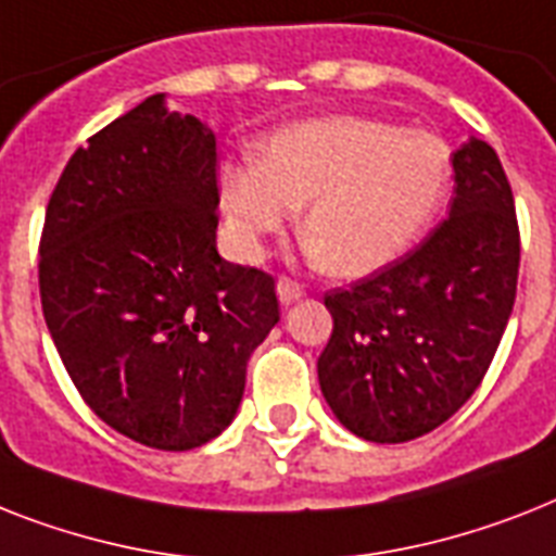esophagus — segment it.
<instances>
[{"mask_svg":"<svg viewBox=\"0 0 556 556\" xmlns=\"http://www.w3.org/2000/svg\"><path fill=\"white\" fill-rule=\"evenodd\" d=\"M277 296L282 305H291V302H296L302 296V286L291 277H279L277 279Z\"/></svg>","mask_w":556,"mask_h":556,"instance_id":"1","label":"esophagus"}]
</instances>
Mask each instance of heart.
<instances>
[{"label":"heart","mask_w":556,"mask_h":556,"mask_svg":"<svg viewBox=\"0 0 556 556\" xmlns=\"http://www.w3.org/2000/svg\"><path fill=\"white\" fill-rule=\"evenodd\" d=\"M451 179V153L428 130L368 116L288 125L256 148V165L219 174L233 251L254 260L302 208V237L337 277L396 263L426 233Z\"/></svg>","instance_id":"b5f03b06"}]
</instances>
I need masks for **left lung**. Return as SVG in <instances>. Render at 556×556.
Instances as JSON below:
<instances>
[{
    "label": "left lung",
    "mask_w": 556,
    "mask_h": 556,
    "mask_svg": "<svg viewBox=\"0 0 556 556\" xmlns=\"http://www.w3.org/2000/svg\"><path fill=\"white\" fill-rule=\"evenodd\" d=\"M520 228L497 151L471 137L454 153V200L410 254L325 293L331 340L317 374L351 434L408 442L477 391L511 317Z\"/></svg>",
    "instance_id": "left-lung-1"
}]
</instances>
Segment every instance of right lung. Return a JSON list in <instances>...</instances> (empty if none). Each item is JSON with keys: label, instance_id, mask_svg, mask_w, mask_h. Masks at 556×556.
<instances>
[{"label": "right lung", "instance_id": "add662e5", "mask_svg": "<svg viewBox=\"0 0 556 556\" xmlns=\"http://www.w3.org/2000/svg\"><path fill=\"white\" fill-rule=\"evenodd\" d=\"M216 137L153 93L67 160L39 242L42 314L102 422L160 451L231 426L274 277L216 251Z\"/></svg>", "mask_w": 556, "mask_h": 556}]
</instances>
